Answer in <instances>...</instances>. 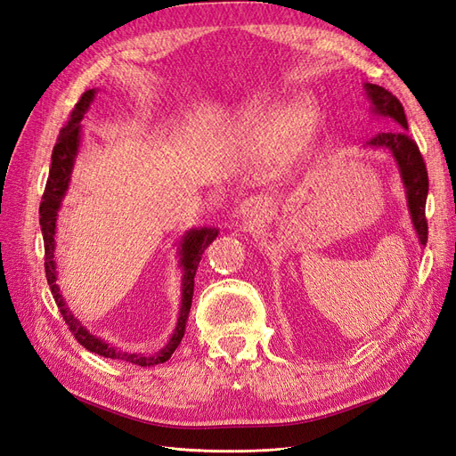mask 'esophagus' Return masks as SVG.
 Here are the masks:
<instances>
[{
	"label": "esophagus",
	"instance_id": "obj_1",
	"mask_svg": "<svg viewBox=\"0 0 456 456\" xmlns=\"http://www.w3.org/2000/svg\"><path fill=\"white\" fill-rule=\"evenodd\" d=\"M261 214V204L256 199H246L240 202V207L237 210V217L242 219V222H248V219H254Z\"/></svg>",
	"mask_w": 456,
	"mask_h": 456
}]
</instances>
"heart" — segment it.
Instances as JSON below:
<instances>
[{
	"mask_svg": "<svg viewBox=\"0 0 456 456\" xmlns=\"http://www.w3.org/2000/svg\"><path fill=\"white\" fill-rule=\"evenodd\" d=\"M246 121L256 123V125H269L274 117L276 111L269 106H259L249 110L246 115ZM314 108L311 102H301L293 110H289L282 121L276 125V142L282 150H291L293 145H297L308 132H311L314 125Z\"/></svg>",
	"mask_w": 456,
	"mask_h": 456,
	"instance_id": "obj_1",
	"label": "heart"
}]
</instances>
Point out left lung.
I'll list each match as a JSON object with an SVG mask.
<instances>
[{
	"label": "left lung",
	"mask_w": 456,
	"mask_h": 456,
	"mask_svg": "<svg viewBox=\"0 0 456 456\" xmlns=\"http://www.w3.org/2000/svg\"><path fill=\"white\" fill-rule=\"evenodd\" d=\"M363 91L367 100L371 102V113L377 117H387L395 128L390 132H379L370 142H365L363 148L387 150L394 157L405 189L411 224L415 227L419 244L426 246V240H428V224H426L424 208L426 197H428V172H426V165L417 143L405 132L407 119L403 106L398 98L379 85L365 83Z\"/></svg>",
	"instance_id": "obj_1"
}]
</instances>
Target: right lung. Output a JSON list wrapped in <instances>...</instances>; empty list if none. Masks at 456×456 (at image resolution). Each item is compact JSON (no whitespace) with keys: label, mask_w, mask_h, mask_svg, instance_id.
<instances>
[{"label":"right lung","mask_w":456,"mask_h":456,"mask_svg":"<svg viewBox=\"0 0 456 456\" xmlns=\"http://www.w3.org/2000/svg\"><path fill=\"white\" fill-rule=\"evenodd\" d=\"M96 93H98V89H89L86 93H83L76 108L71 110L69 121L61 130V136H58L56 145L53 150V163H51V170H49V180L45 185V193H43V199L39 204V224H41V232H43V242H45V274H47V282L51 286V291H53V297H54L58 308H61L66 324L69 326L73 337H76V339L86 350H91V352H94V354H100L104 358L125 360V362L134 363V365L151 367V365L167 362L183 339L185 324H187L189 311H191V301H193L197 267H199L204 249L208 248V244H212V240L217 237L219 231L216 227L189 229L182 237L180 248H178V259H180L178 263L183 271L180 314H178V322H175V328L170 335L168 343L159 352H155V354H130V352L117 348L115 345L102 339V337L91 333L76 316H73V313L69 311L64 297H62L61 288H58V284H56L58 274H56V261H54V248H56L54 234H56L58 212H61L62 200H64L66 191L69 187L73 165H76V159L79 153L81 119H83V115L89 111Z\"/></svg>","instance_id":"right-lung-1"}]
</instances>
